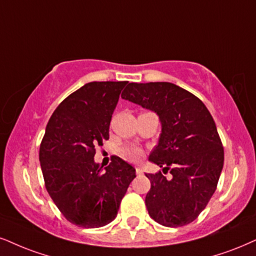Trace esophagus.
I'll list each match as a JSON object with an SVG mask.
<instances>
[{"label":"esophagus","mask_w":256,"mask_h":256,"mask_svg":"<svg viewBox=\"0 0 256 256\" xmlns=\"http://www.w3.org/2000/svg\"><path fill=\"white\" fill-rule=\"evenodd\" d=\"M135 171H136V174H142V168H140V167H135Z\"/></svg>","instance_id":"1"}]
</instances>
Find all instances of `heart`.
I'll return each mask as SVG.
<instances>
[{
    "instance_id": "b5f03b06",
    "label": "heart",
    "mask_w": 256,
    "mask_h": 256,
    "mask_svg": "<svg viewBox=\"0 0 256 256\" xmlns=\"http://www.w3.org/2000/svg\"><path fill=\"white\" fill-rule=\"evenodd\" d=\"M120 156L129 160V162H138L142 156V150L136 146H133V144H129V146L120 148Z\"/></svg>"
}]
</instances>
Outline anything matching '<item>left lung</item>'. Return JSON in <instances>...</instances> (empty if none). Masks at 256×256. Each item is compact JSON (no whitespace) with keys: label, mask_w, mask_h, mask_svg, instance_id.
Listing matches in <instances>:
<instances>
[{"label":"left lung","mask_w":256,"mask_h":256,"mask_svg":"<svg viewBox=\"0 0 256 256\" xmlns=\"http://www.w3.org/2000/svg\"><path fill=\"white\" fill-rule=\"evenodd\" d=\"M121 97L159 115L162 134L150 162L172 174L147 173L148 214L165 226L194 222L216 191L224 150L215 121L194 94L167 82L129 83Z\"/></svg>","instance_id":"1"}]
</instances>
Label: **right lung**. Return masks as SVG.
<instances>
[{
	"instance_id": "1",
	"label": "right lung",
	"mask_w": 256,
	"mask_h": 256,
	"mask_svg": "<svg viewBox=\"0 0 256 256\" xmlns=\"http://www.w3.org/2000/svg\"><path fill=\"white\" fill-rule=\"evenodd\" d=\"M128 82H91L72 92L52 114L40 144L46 190L72 224L100 228L115 220L135 168L112 156L108 166L94 160L109 138L120 94Z\"/></svg>"
}]
</instances>
